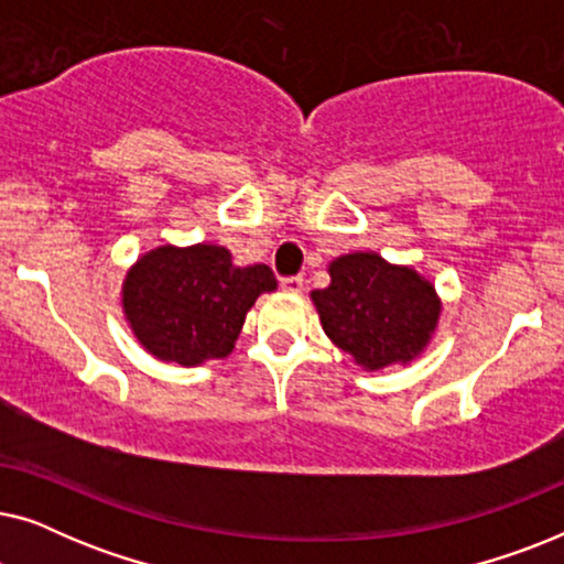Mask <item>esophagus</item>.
<instances>
[{
	"mask_svg": "<svg viewBox=\"0 0 564 564\" xmlns=\"http://www.w3.org/2000/svg\"><path fill=\"white\" fill-rule=\"evenodd\" d=\"M280 288L284 292H292V295H297V292H303V276H282Z\"/></svg>",
	"mask_w": 564,
	"mask_h": 564,
	"instance_id": "1",
	"label": "esophagus"
}]
</instances>
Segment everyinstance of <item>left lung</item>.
<instances>
[{
  "instance_id": "left-lung-1",
  "label": "left lung",
  "mask_w": 564,
  "mask_h": 564,
  "mask_svg": "<svg viewBox=\"0 0 564 564\" xmlns=\"http://www.w3.org/2000/svg\"><path fill=\"white\" fill-rule=\"evenodd\" d=\"M328 272L330 284L313 292V303L338 349L367 369L419 357L442 311L431 282L377 253H346Z\"/></svg>"
}]
</instances>
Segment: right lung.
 <instances>
[{
	"mask_svg": "<svg viewBox=\"0 0 564 564\" xmlns=\"http://www.w3.org/2000/svg\"><path fill=\"white\" fill-rule=\"evenodd\" d=\"M272 290V269L236 267L223 246H161L128 272L122 307L143 349L192 367L228 357L249 307Z\"/></svg>",
	"mask_w": 564,
	"mask_h": 564,
	"instance_id": "add662e5",
	"label": "right lung"
}]
</instances>
